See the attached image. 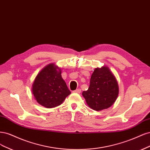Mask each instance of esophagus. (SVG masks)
<instances>
[{
  "instance_id": "1",
  "label": "esophagus",
  "mask_w": 150,
  "mask_h": 150,
  "mask_svg": "<svg viewBox=\"0 0 150 150\" xmlns=\"http://www.w3.org/2000/svg\"><path fill=\"white\" fill-rule=\"evenodd\" d=\"M73 92L74 93H81V89H80V88L76 89V90H74Z\"/></svg>"
}]
</instances>
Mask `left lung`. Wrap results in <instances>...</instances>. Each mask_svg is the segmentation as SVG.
<instances>
[{
  "mask_svg": "<svg viewBox=\"0 0 150 150\" xmlns=\"http://www.w3.org/2000/svg\"><path fill=\"white\" fill-rule=\"evenodd\" d=\"M118 94V81L107 66L96 68L93 70L88 89L82 92L88 107L95 111L112 107Z\"/></svg>",
  "mask_w": 150,
  "mask_h": 150,
  "instance_id": "1",
  "label": "left lung"
}]
</instances>
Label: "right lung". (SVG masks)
<instances>
[{"instance_id": "obj_1", "label": "right lung", "mask_w": 150, "mask_h": 150, "mask_svg": "<svg viewBox=\"0 0 150 150\" xmlns=\"http://www.w3.org/2000/svg\"><path fill=\"white\" fill-rule=\"evenodd\" d=\"M61 73V69L55 64H50L36 76L32 91L37 103L43 107L52 108L59 106L71 93Z\"/></svg>"}]
</instances>
